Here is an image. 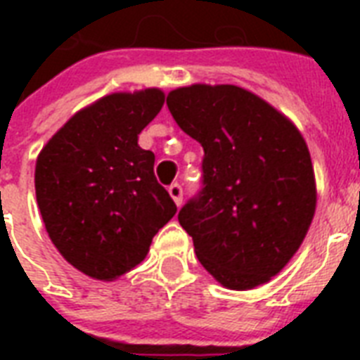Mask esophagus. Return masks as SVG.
<instances>
[{"label":"esophagus","instance_id":"esophagus-1","mask_svg":"<svg viewBox=\"0 0 360 360\" xmlns=\"http://www.w3.org/2000/svg\"><path fill=\"white\" fill-rule=\"evenodd\" d=\"M168 192L169 196H172V200L175 202V205L181 207V203H183V186H181L179 183H172V185L168 186Z\"/></svg>","mask_w":360,"mask_h":360}]
</instances>
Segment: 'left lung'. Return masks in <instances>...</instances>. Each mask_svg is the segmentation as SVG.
Segmentation results:
<instances>
[{"label":"left lung","instance_id":"left-lung-1","mask_svg":"<svg viewBox=\"0 0 360 360\" xmlns=\"http://www.w3.org/2000/svg\"><path fill=\"white\" fill-rule=\"evenodd\" d=\"M166 104L205 153L202 192L179 211L198 259L228 290L265 284L299 250L316 213L307 141L239 86L177 87Z\"/></svg>","mask_w":360,"mask_h":360}]
</instances>
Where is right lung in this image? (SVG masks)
<instances>
[{
    "instance_id": "add662e5",
    "label": "right lung",
    "mask_w": 360,
    "mask_h": 360,
    "mask_svg": "<svg viewBox=\"0 0 360 360\" xmlns=\"http://www.w3.org/2000/svg\"><path fill=\"white\" fill-rule=\"evenodd\" d=\"M164 104L157 87L112 93L76 112L41 149L35 194L67 262L97 280L120 278L149 252L177 211L138 134Z\"/></svg>"
}]
</instances>
